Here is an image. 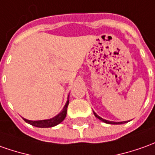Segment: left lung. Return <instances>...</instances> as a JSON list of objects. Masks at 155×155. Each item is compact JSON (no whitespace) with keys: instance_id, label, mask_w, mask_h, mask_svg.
<instances>
[{"instance_id":"left-lung-1","label":"left lung","mask_w":155,"mask_h":155,"mask_svg":"<svg viewBox=\"0 0 155 155\" xmlns=\"http://www.w3.org/2000/svg\"><path fill=\"white\" fill-rule=\"evenodd\" d=\"M94 116L98 118V119H100V120H102L103 122H105V123H107V124H124L126 122H127V121H120V122H115V121H110V120H104L103 118H101L100 116H99L97 114H96L95 112H94Z\"/></svg>"}]
</instances>
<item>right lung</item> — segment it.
<instances>
[{
  "label": "right lung",
  "instance_id": "1",
  "mask_svg": "<svg viewBox=\"0 0 155 155\" xmlns=\"http://www.w3.org/2000/svg\"><path fill=\"white\" fill-rule=\"evenodd\" d=\"M68 104H69V95H68L67 103H66L65 106L62 109V110L60 112L57 116H55V117H53L51 119L42 120H29L23 118V120H25L27 123L32 125L34 127H55L56 125L60 124L66 118Z\"/></svg>",
  "mask_w": 155,
  "mask_h": 155
}]
</instances>
